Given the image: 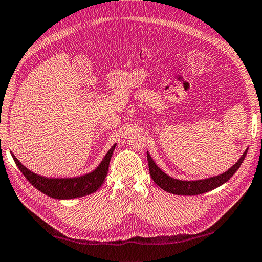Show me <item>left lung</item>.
<instances>
[{
	"label": "left lung",
	"instance_id": "8db88e82",
	"mask_svg": "<svg viewBox=\"0 0 262 262\" xmlns=\"http://www.w3.org/2000/svg\"><path fill=\"white\" fill-rule=\"evenodd\" d=\"M249 148L245 149V152L243 153L239 160L233 164L232 167L228 169L227 171L223 173H220L217 176L203 178V180H192V181H183L177 180L169 176L168 173L164 172L162 169L158 167V164L154 162V160L150 157V154L147 150V161H148V168H149V175L152 177V180L157 185L161 187L162 190L169 193L176 194V195H198L209 192L216 187L223 185L224 183L228 182L233 176L238 168L241 167V164L244 161V159L247 154Z\"/></svg>",
	"mask_w": 262,
	"mask_h": 262
}]
</instances>
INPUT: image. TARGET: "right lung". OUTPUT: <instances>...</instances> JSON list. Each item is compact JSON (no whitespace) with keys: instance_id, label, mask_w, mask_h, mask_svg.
<instances>
[{"instance_id":"obj_1","label":"right lung","mask_w":262,"mask_h":262,"mask_svg":"<svg viewBox=\"0 0 262 262\" xmlns=\"http://www.w3.org/2000/svg\"><path fill=\"white\" fill-rule=\"evenodd\" d=\"M116 145L117 144H115L113 147L108 150L107 154L103 157L102 161L99 163V166L96 167L94 170H92L81 176L66 178L45 177L38 175V173L31 171L30 169L23 166L19 162V160H18L12 153L11 155L23 175L25 176L26 180L29 181L36 190L42 192L43 194L50 196V198L68 200L89 195L100 189V186L103 184L105 176H107L110 159H112V155L114 153L115 147H116Z\"/></svg>"}]
</instances>
